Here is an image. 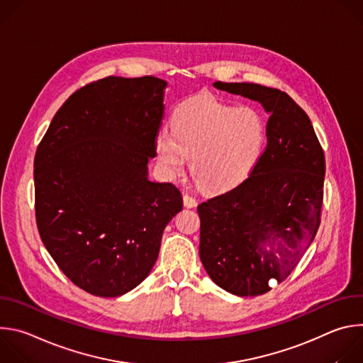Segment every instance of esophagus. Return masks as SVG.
<instances>
[{
	"label": "esophagus",
	"instance_id": "obj_1",
	"mask_svg": "<svg viewBox=\"0 0 363 363\" xmlns=\"http://www.w3.org/2000/svg\"><path fill=\"white\" fill-rule=\"evenodd\" d=\"M196 199L192 198L191 195H184V205L186 206V208H195L196 206Z\"/></svg>",
	"mask_w": 363,
	"mask_h": 363
}]
</instances>
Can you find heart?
Masks as SVG:
<instances>
[{
    "mask_svg": "<svg viewBox=\"0 0 363 363\" xmlns=\"http://www.w3.org/2000/svg\"><path fill=\"white\" fill-rule=\"evenodd\" d=\"M172 132L155 138L161 171L178 178L191 158V172L211 192H227L242 184L264 152L267 123L252 105L235 106L213 96L184 101L172 116Z\"/></svg>",
    "mask_w": 363,
    "mask_h": 363,
    "instance_id": "b5f03b06",
    "label": "heart"
}]
</instances>
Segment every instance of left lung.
<instances>
[{
    "label": "left lung",
    "instance_id": "left-lung-1",
    "mask_svg": "<svg viewBox=\"0 0 363 363\" xmlns=\"http://www.w3.org/2000/svg\"><path fill=\"white\" fill-rule=\"evenodd\" d=\"M213 86L258 101L270 118L267 147L251 175L198 205L199 258L225 291L260 296L290 274L318 233L325 155L312 122L287 93L254 83Z\"/></svg>",
    "mask_w": 363,
    "mask_h": 363
}]
</instances>
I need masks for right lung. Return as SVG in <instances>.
Instances as JSON below:
<instances>
[{"label":"right lung","mask_w":363,"mask_h":363,"mask_svg":"<svg viewBox=\"0 0 363 363\" xmlns=\"http://www.w3.org/2000/svg\"><path fill=\"white\" fill-rule=\"evenodd\" d=\"M168 83L106 77L74 91L34 158L43 244L84 291L122 296L150 273L167 224L182 210L171 182L149 179Z\"/></svg>","instance_id":"right-lung-1"}]
</instances>
